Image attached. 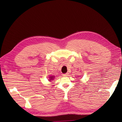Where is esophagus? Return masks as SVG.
<instances>
[{
	"mask_svg": "<svg viewBox=\"0 0 122 122\" xmlns=\"http://www.w3.org/2000/svg\"><path fill=\"white\" fill-rule=\"evenodd\" d=\"M68 75H69V73H66L65 74H64L63 76H68Z\"/></svg>",
	"mask_w": 122,
	"mask_h": 122,
	"instance_id": "obj_1",
	"label": "esophagus"
}]
</instances>
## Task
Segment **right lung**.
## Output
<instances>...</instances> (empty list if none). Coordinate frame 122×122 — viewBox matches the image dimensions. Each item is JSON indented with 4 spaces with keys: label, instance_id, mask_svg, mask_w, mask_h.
Returning a JSON list of instances; mask_svg holds the SVG:
<instances>
[{
    "label": "right lung",
    "instance_id": "1",
    "mask_svg": "<svg viewBox=\"0 0 122 122\" xmlns=\"http://www.w3.org/2000/svg\"><path fill=\"white\" fill-rule=\"evenodd\" d=\"M49 78H50V79H49V80L50 81H51L52 80H53V78H54V76H50L49 77Z\"/></svg>",
    "mask_w": 122,
    "mask_h": 122
}]
</instances>
